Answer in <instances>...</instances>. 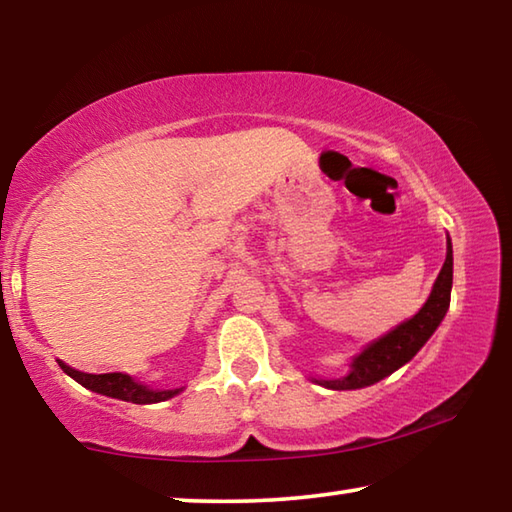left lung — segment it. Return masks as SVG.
<instances>
[{
  "label": "left lung",
  "instance_id": "8db88e82",
  "mask_svg": "<svg viewBox=\"0 0 512 512\" xmlns=\"http://www.w3.org/2000/svg\"><path fill=\"white\" fill-rule=\"evenodd\" d=\"M452 273H454V257H452V241H447V257L445 264L440 268L433 284L429 300L424 302V307L415 314L411 320H406L400 327H395L393 332L381 336L379 341L370 343L357 359L352 361L350 375L341 379H329L320 381L327 388L334 391H352V388H363L375 384V381L384 379L402 368L406 361H411L424 343L429 341V336L436 332L440 320L445 318L449 309V298H452Z\"/></svg>",
  "mask_w": 512,
  "mask_h": 512
}]
</instances>
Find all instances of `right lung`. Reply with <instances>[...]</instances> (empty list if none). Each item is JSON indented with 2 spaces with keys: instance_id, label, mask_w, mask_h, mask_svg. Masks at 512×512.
Here are the masks:
<instances>
[{
  "instance_id": "add662e5",
  "label": "right lung",
  "mask_w": 512,
  "mask_h": 512,
  "mask_svg": "<svg viewBox=\"0 0 512 512\" xmlns=\"http://www.w3.org/2000/svg\"><path fill=\"white\" fill-rule=\"evenodd\" d=\"M60 368H63L69 377L79 381L81 386L90 388L94 393L108 395V397H117V400L124 402H133V404H153V402H164L180 393V388L176 391H151L144 384H137L135 379L128 375H121V372H108V375H88V372H79L74 368L65 366L63 361H58Z\"/></svg>"
}]
</instances>
